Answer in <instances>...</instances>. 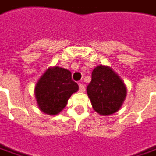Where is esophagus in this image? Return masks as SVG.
<instances>
[{"label": "esophagus", "mask_w": 156, "mask_h": 156, "mask_svg": "<svg viewBox=\"0 0 156 156\" xmlns=\"http://www.w3.org/2000/svg\"><path fill=\"white\" fill-rule=\"evenodd\" d=\"M79 91L81 92H83L85 91V87L83 84H79Z\"/></svg>", "instance_id": "1"}]
</instances>
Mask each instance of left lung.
Returning a JSON list of instances; mask_svg holds the SVG:
<instances>
[{
	"instance_id": "8db88e82",
	"label": "left lung",
	"mask_w": 156,
	"mask_h": 156,
	"mask_svg": "<svg viewBox=\"0 0 156 156\" xmlns=\"http://www.w3.org/2000/svg\"><path fill=\"white\" fill-rule=\"evenodd\" d=\"M87 92L94 110L102 115H109L121 107L126 96V87L111 68L98 65L92 70Z\"/></svg>"
}]
</instances>
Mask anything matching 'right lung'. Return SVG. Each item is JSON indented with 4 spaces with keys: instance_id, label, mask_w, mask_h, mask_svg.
<instances>
[{
    "instance_id": "obj_1",
    "label": "right lung",
    "mask_w": 156,
    "mask_h": 156,
    "mask_svg": "<svg viewBox=\"0 0 156 156\" xmlns=\"http://www.w3.org/2000/svg\"><path fill=\"white\" fill-rule=\"evenodd\" d=\"M78 84L72 80L71 72L64 68H49L40 78L35 95L40 109L55 115L63 110L68 99L78 91Z\"/></svg>"
}]
</instances>
